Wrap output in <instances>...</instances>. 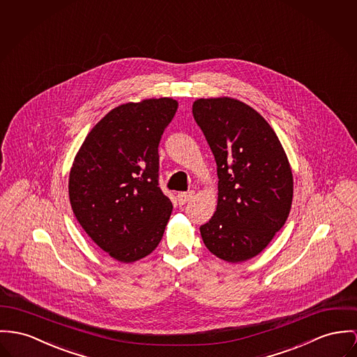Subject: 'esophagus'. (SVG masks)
I'll use <instances>...</instances> for the list:
<instances>
[{"instance_id": "obj_1", "label": "esophagus", "mask_w": 357, "mask_h": 357, "mask_svg": "<svg viewBox=\"0 0 357 357\" xmlns=\"http://www.w3.org/2000/svg\"><path fill=\"white\" fill-rule=\"evenodd\" d=\"M194 197V192H179L178 194V202L179 205H186L188 202H190Z\"/></svg>"}]
</instances>
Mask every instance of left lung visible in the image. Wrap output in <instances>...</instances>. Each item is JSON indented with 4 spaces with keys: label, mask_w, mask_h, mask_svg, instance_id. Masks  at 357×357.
<instances>
[{
    "label": "left lung",
    "mask_w": 357,
    "mask_h": 357,
    "mask_svg": "<svg viewBox=\"0 0 357 357\" xmlns=\"http://www.w3.org/2000/svg\"><path fill=\"white\" fill-rule=\"evenodd\" d=\"M192 115L219 176L218 208L199 227L206 248L231 264L258 255L288 219L294 176L287 153L265 118L232 98L197 99Z\"/></svg>",
    "instance_id": "left-lung-1"
}]
</instances>
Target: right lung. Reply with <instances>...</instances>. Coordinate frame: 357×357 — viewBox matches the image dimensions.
I'll use <instances>...</instances> for the list:
<instances>
[{"mask_svg":"<svg viewBox=\"0 0 357 357\" xmlns=\"http://www.w3.org/2000/svg\"><path fill=\"white\" fill-rule=\"evenodd\" d=\"M178 109L171 98L121 105L84 139L69 174V199L86 235L130 264L160 243L172 204L159 188V142Z\"/></svg>","mask_w":357,"mask_h":357,"instance_id":"obj_1","label":"right lung"}]
</instances>
